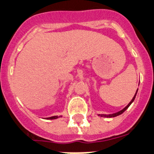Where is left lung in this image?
Masks as SVG:
<instances>
[{
  "label": "left lung",
  "instance_id": "8db88e82",
  "mask_svg": "<svg viewBox=\"0 0 154 154\" xmlns=\"http://www.w3.org/2000/svg\"><path fill=\"white\" fill-rule=\"evenodd\" d=\"M137 91H138V88H137V90L136 93H135V94H134V96L133 97V98H132V100H131V101H130V103H129V104H128V105H127V106L125 107V108H123V109H122V110H121V111H118V112H116V113H114V114H110V115H100V114H98V116L102 117V118H114V117H117V116H118V115H121V114H122V113H124V112H125V111H126V110L128 109V108H129V106H130V105H131L132 103H133V101H134L135 98H136L137 93Z\"/></svg>",
  "mask_w": 154,
  "mask_h": 154
}]
</instances>
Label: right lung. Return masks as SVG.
Here are the masks:
<instances>
[{
  "label": "right lung",
  "instance_id": "obj_1",
  "mask_svg": "<svg viewBox=\"0 0 154 154\" xmlns=\"http://www.w3.org/2000/svg\"><path fill=\"white\" fill-rule=\"evenodd\" d=\"M62 116H53V117H49V118H46V119L48 120H53V119H56V118H61Z\"/></svg>",
  "mask_w": 154,
  "mask_h": 154
}]
</instances>
